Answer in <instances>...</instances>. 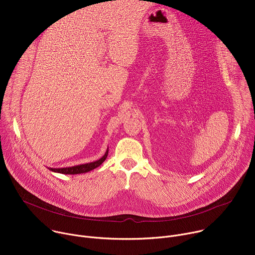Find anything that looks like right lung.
Masks as SVG:
<instances>
[{
  "label": "right lung",
  "instance_id": "add662e5",
  "mask_svg": "<svg viewBox=\"0 0 255 255\" xmlns=\"http://www.w3.org/2000/svg\"><path fill=\"white\" fill-rule=\"evenodd\" d=\"M108 151L109 148H107L105 154L98 160L93 161V162H89V163H84V164H79V165H75V166H68V167H61V168H52V167H48L49 170L53 171V172H58V173H63V174H79V173H85V172H89L93 169H95L96 167L100 166L107 158L108 156Z\"/></svg>",
  "mask_w": 255,
  "mask_h": 255
}]
</instances>
